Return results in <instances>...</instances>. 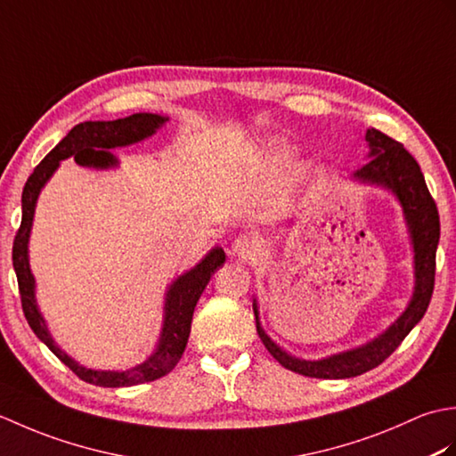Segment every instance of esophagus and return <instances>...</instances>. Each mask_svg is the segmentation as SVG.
Here are the masks:
<instances>
[{
    "label": "esophagus",
    "mask_w": 456,
    "mask_h": 456,
    "mask_svg": "<svg viewBox=\"0 0 456 456\" xmlns=\"http://www.w3.org/2000/svg\"><path fill=\"white\" fill-rule=\"evenodd\" d=\"M231 255L240 258V260H250L258 255V247L250 237L239 235V237H235L233 245H231Z\"/></svg>",
    "instance_id": "esophagus-1"
}]
</instances>
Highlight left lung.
Masks as SVG:
<instances>
[{
	"label": "left lung",
	"mask_w": 456,
	"mask_h": 456,
	"mask_svg": "<svg viewBox=\"0 0 456 456\" xmlns=\"http://www.w3.org/2000/svg\"><path fill=\"white\" fill-rule=\"evenodd\" d=\"M366 142L370 147V152H368L370 160L362 168H358L353 176L361 182L384 186L386 190L394 191V196L400 200L415 253L413 296L410 305L405 307V312L382 335H378L370 343L362 346L322 358V361H302V358H296L282 351L265 333V329L260 327L258 309L255 302L253 309L256 317V331L260 341L268 348V353L284 368H288V370L309 378H353L382 364L400 346V343L408 337L411 329L421 322L433 296L435 255H437L441 235L437 203L431 198L419 164L403 149L402 142L394 141L388 134H384L378 129L366 131Z\"/></svg>",
	"instance_id": "obj_1"
}]
</instances>
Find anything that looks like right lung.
<instances>
[{"mask_svg":"<svg viewBox=\"0 0 456 456\" xmlns=\"http://www.w3.org/2000/svg\"><path fill=\"white\" fill-rule=\"evenodd\" d=\"M168 121L167 118L154 113H134L125 119L115 121H84L66 134V137L56 144V147L46 154L35 172L28 176L23 188V217L21 227H19L15 240H13V268L17 274L19 294H21L23 314L27 317L28 327L33 329L35 335L51 348V351L61 358V361L70 368V370L82 378L84 382H90L103 388H121V386H134L152 382L157 378L167 376L183 354V348L188 345L193 309H196L198 299L203 289H206L211 274L225 263V253L221 247L209 250L208 256L201 260L198 266L182 274L176 282L170 284L167 292V302H164V325L159 338L157 351H154L142 364L131 368L125 372L115 370H92L78 364L74 358L68 356L61 346H58L51 333H48L45 319L38 312L35 302V278L28 268V235H31L33 216L37 198L41 193V188L53 176L61 160L74 157L80 167L92 168H110L118 164V159L113 157L110 149L127 147V144L139 142L157 133L160 125Z\"/></svg>","mask_w":456,"mask_h":456,"instance_id":"right-lung-1","label":"right lung"}]
</instances>
